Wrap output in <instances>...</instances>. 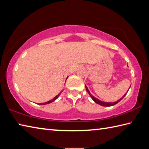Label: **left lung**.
<instances>
[{
	"label": "left lung",
	"instance_id": "1",
	"mask_svg": "<svg viewBox=\"0 0 149 149\" xmlns=\"http://www.w3.org/2000/svg\"><path fill=\"white\" fill-rule=\"evenodd\" d=\"M85 87H86V91H88V93H89V95H90V97H91V99H93V100L95 102V103H97V104H99V105H100V106H106V107H109V106H114V105H115V104H116L117 103H118L120 100H122V99H123V98L124 97L125 95H126V94H127V93L128 92V91H129V90H128V91H127V93H126L124 95H123L122 98H120V99H119V100H118L117 101H116V102H103V101H101V100H99L98 99H97V98H95V97H93L92 95H91V93H90V91L88 90V88H87V86H86V85H85ZM131 87V86H130Z\"/></svg>",
	"mask_w": 149,
	"mask_h": 149
}]
</instances>
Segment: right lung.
I'll list each match as a JSON object with an SVG mask.
<instances>
[{"mask_svg":"<svg viewBox=\"0 0 149 149\" xmlns=\"http://www.w3.org/2000/svg\"><path fill=\"white\" fill-rule=\"evenodd\" d=\"M67 77V78H68ZM61 93V92L59 94H58V95H56L54 98V99H52V100H49V101H48V102H45V103H41V104H39V105H45V104H50V103H51V102H54V100H56L57 99H58V98L59 97V96L60 95V94Z\"/></svg>","mask_w":149,"mask_h":149,"instance_id":"right-lung-1","label":"right lung"}]
</instances>
